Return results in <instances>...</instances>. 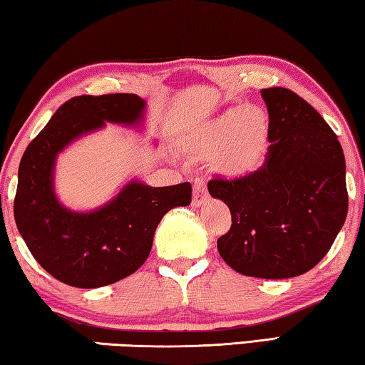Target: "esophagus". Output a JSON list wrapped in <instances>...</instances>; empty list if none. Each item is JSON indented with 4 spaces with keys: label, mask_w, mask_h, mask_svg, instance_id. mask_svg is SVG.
Wrapping results in <instances>:
<instances>
[{
    "label": "esophagus",
    "mask_w": 365,
    "mask_h": 365,
    "mask_svg": "<svg viewBox=\"0 0 365 365\" xmlns=\"http://www.w3.org/2000/svg\"><path fill=\"white\" fill-rule=\"evenodd\" d=\"M207 197H209V194H207L205 181H204V179H195L194 194H192V205L194 207L204 205L207 202Z\"/></svg>",
    "instance_id": "esophagus-1"
}]
</instances>
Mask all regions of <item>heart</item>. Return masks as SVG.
<instances>
[{
    "mask_svg": "<svg viewBox=\"0 0 365 365\" xmlns=\"http://www.w3.org/2000/svg\"><path fill=\"white\" fill-rule=\"evenodd\" d=\"M182 147L199 158L209 156L217 175L240 179L264 165L269 148L267 114L256 106L225 109L190 127Z\"/></svg>",
    "mask_w": 365,
    "mask_h": 365,
    "instance_id": "heart-1",
    "label": "heart"
}]
</instances>
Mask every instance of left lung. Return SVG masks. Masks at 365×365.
<instances>
[{
    "label": "left lung",
    "mask_w": 365,
    "mask_h": 365,
    "mask_svg": "<svg viewBox=\"0 0 365 365\" xmlns=\"http://www.w3.org/2000/svg\"><path fill=\"white\" fill-rule=\"evenodd\" d=\"M269 112L264 165L207 187L232 212L218 253L240 274L289 279L315 267L347 215L346 161L322 115L287 88L261 89Z\"/></svg>",
    "instance_id": "obj_1"
}]
</instances>
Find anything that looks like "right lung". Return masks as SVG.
<instances>
[{
  "mask_svg": "<svg viewBox=\"0 0 365 365\" xmlns=\"http://www.w3.org/2000/svg\"><path fill=\"white\" fill-rule=\"evenodd\" d=\"M145 108L147 103L137 94L76 96L60 106L22 155L16 225L36 261L60 282L96 289L130 276L147 261L166 212L190 204V182L151 187L132 179L108 204L91 212L66 209L55 194L60 151L106 122L138 127Z\"/></svg>",
  "mask_w": 365,
  "mask_h": 365,
  "instance_id": "right-lung-1",
  "label": "right lung"
}]
</instances>
